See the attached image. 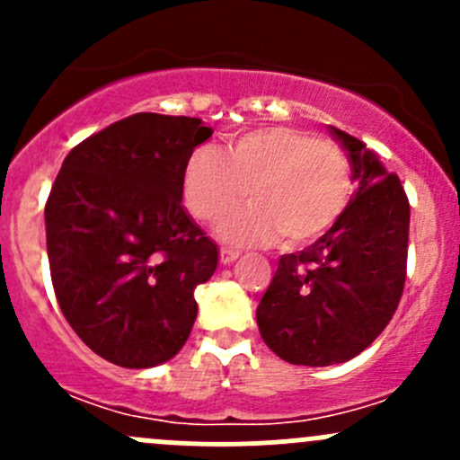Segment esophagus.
Returning <instances> with one entry per match:
<instances>
[{"label": "esophagus", "instance_id": "obj_1", "mask_svg": "<svg viewBox=\"0 0 460 460\" xmlns=\"http://www.w3.org/2000/svg\"><path fill=\"white\" fill-rule=\"evenodd\" d=\"M238 256L240 253L234 252V249H220V262L222 264H231Z\"/></svg>", "mask_w": 460, "mask_h": 460}]
</instances>
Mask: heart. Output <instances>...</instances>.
<instances>
[{
    "label": "heart",
    "instance_id": "obj_1",
    "mask_svg": "<svg viewBox=\"0 0 460 460\" xmlns=\"http://www.w3.org/2000/svg\"><path fill=\"white\" fill-rule=\"evenodd\" d=\"M351 189L345 151L291 127L253 128L231 137L225 153L204 144L182 166V200L204 225L222 222L244 198L253 204L222 225L231 244L314 243L345 213Z\"/></svg>",
    "mask_w": 460,
    "mask_h": 460
}]
</instances>
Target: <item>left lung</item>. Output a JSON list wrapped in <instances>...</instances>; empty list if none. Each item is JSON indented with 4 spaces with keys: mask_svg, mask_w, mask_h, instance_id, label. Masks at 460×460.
<instances>
[{
    "mask_svg": "<svg viewBox=\"0 0 460 460\" xmlns=\"http://www.w3.org/2000/svg\"><path fill=\"white\" fill-rule=\"evenodd\" d=\"M351 196L336 225L298 253H285L256 309L269 349L291 365L327 367L367 349L396 312L405 285L410 202L398 175L341 128Z\"/></svg>",
    "mask_w": 460,
    "mask_h": 460,
    "instance_id": "obj_1",
    "label": "left lung"
}]
</instances>
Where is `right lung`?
Listing matches in <instances>:
<instances>
[{
	"mask_svg": "<svg viewBox=\"0 0 460 460\" xmlns=\"http://www.w3.org/2000/svg\"><path fill=\"white\" fill-rule=\"evenodd\" d=\"M213 128L136 113L77 144L46 202V252L64 318L109 363L173 358L198 316L217 247L182 207V166Z\"/></svg>",
	"mask_w": 460,
	"mask_h": 460,
	"instance_id": "obj_1",
	"label": "right lung"
}]
</instances>
